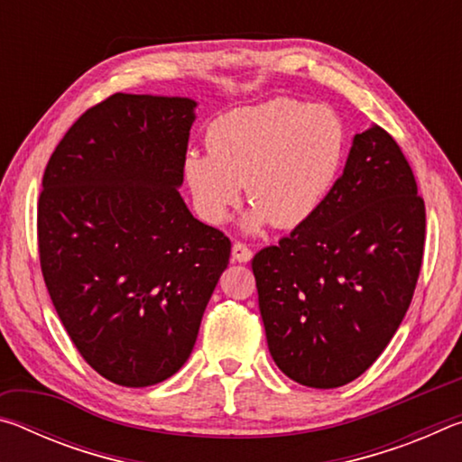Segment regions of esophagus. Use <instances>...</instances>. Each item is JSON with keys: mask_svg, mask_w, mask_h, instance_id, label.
Listing matches in <instances>:
<instances>
[{"mask_svg": "<svg viewBox=\"0 0 462 462\" xmlns=\"http://www.w3.org/2000/svg\"><path fill=\"white\" fill-rule=\"evenodd\" d=\"M250 259H253V250H250L246 245H242V242H234V246H232V261L248 263Z\"/></svg>", "mask_w": 462, "mask_h": 462, "instance_id": "esophagus-1", "label": "esophagus"}]
</instances>
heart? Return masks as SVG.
I'll return each instance as SVG.
<instances>
[{
    "mask_svg": "<svg viewBox=\"0 0 462 462\" xmlns=\"http://www.w3.org/2000/svg\"><path fill=\"white\" fill-rule=\"evenodd\" d=\"M208 152L189 151L183 177L203 220L228 222L246 185L254 203L248 232L297 228L322 206L344 159V126L334 109L295 99L238 107L208 126Z\"/></svg>",
    "mask_w": 462,
    "mask_h": 462,
    "instance_id": "b5f03b06",
    "label": "heart"
}]
</instances>
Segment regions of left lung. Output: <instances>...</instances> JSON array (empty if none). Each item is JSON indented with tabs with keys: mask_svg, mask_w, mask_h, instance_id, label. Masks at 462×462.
Here are the masks:
<instances>
[{
	"mask_svg": "<svg viewBox=\"0 0 462 462\" xmlns=\"http://www.w3.org/2000/svg\"><path fill=\"white\" fill-rule=\"evenodd\" d=\"M424 234L426 208L410 162L373 124L353 138L342 177L318 212L253 259L279 369L314 389L361 377L410 308Z\"/></svg>",
	"mask_w": 462,
	"mask_h": 462,
	"instance_id": "left-lung-1",
	"label": "left lung"
}]
</instances>
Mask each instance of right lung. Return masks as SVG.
<instances>
[{
	"label": "right lung",
	"mask_w": 462,
	"mask_h": 462,
	"mask_svg": "<svg viewBox=\"0 0 462 462\" xmlns=\"http://www.w3.org/2000/svg\"><path fill=\"white\" fill-rule=\"evenodd\" d=\"M195 106L116 93L69 128L42 177L38 250L52 306L91 369L122 387L181 369L228 267V236L179 193Z\"/></svg>",
	"instance_id": "obj_1"
}]
</instances>
